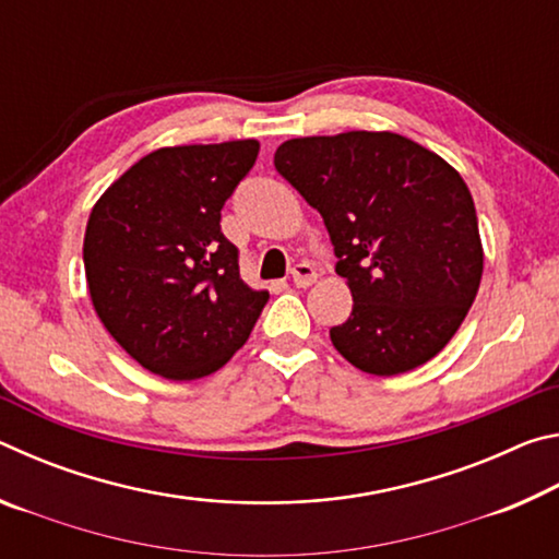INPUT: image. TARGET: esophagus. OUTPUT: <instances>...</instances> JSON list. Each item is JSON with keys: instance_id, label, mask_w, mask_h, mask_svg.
I'll return each instance as SVG.
<instances>
[{"instance_id": "esophagus-1", "label": "esophagus", "mask_w": 559, "mask_h": 559, "mask_svg": "<svg viewBox=\"0 0 559 559\" xmlns=\"http://www.w3.org/2000/svg\"><path fill=\"white\" fill-rule=\"evenodd\" d=\"M316 278H318L316 269L310 266V263H306V261L298 263V266L293 269V286H296V288H308V286H313Z\"/></svg>"}]
</instances>
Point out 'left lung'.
Returning <instances> with one entry per match:
<instances>
[{
    "label": "left lung",
    "instance_id": "left-lung-1",
    "mask_svg": "<svg viewBox=\"0 0 559 559\" xmlns=\"http://www.w3.org/2000/svg\"><path fill=\"white\" fill-rule=\"evenodd\" d=\"M278 175L320 212L353 313L330 328L349 365L392 377L429 362L484 276L476 206L447 159L396 132L286 140Z\"/></svg>",
    "mask_w": 559,
    "mask_h": 559
}]
</instances>
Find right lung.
<instances>
[{
	"instance_id": "obj_1",
	"label": "right lung",
	"mask_w": 559,
	"mask_h": 559,
	"mask_svg": "<svg viewBox=\"0 0 559 559\" xmlns=\"http://www.w3.org/2000/svg\"><path fill=\"white\" fill-rule=\"evenodd\" d=\"M257 140L159 147L93 206L83 239L93 308L126 353L165 380H200L249 340L269 293L239 276L222 206Z\"/></svg>"
}]
</instances>
